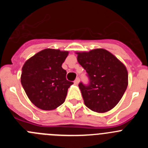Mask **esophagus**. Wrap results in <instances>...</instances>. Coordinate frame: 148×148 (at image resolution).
<instances>
[{"instance_id": "obj_1", "label": "esophagus", "mask_w": 148, "mask_h": 148, "mask_svg": "<svg viewBox=\"0 0 148 148\" xmlns=\"http://www.w3.org/2000/svg\"><path fill=\"white\" fill-rule=\"evenodd\" d=\"M79 82H80V78H76V79L74 81V84H78L79 83Z\"/></svg>"}]
</instances>
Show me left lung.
Returning <instances> with one entry per match:
<instances>
[{
	"mask_svg": "<svg viewBox=\"0 0 148 148\" xmlns=\"http://www.w3.org/2000/svg\"><path fill=\"white\" fill-rule=\"evenodd\" d=\"M79 64L86 70L89 83L80 82L84 104L97 113L113 109L121 100L127 87L125 66L112 53L104 49L77 53Z\"/></svg>",
	"mask_w": 148,
	"mask_h": 148,
	"instance_id": "1",
	"label": "left lung"
}]
</instances>
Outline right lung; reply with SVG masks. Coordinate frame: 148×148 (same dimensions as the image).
I'll return each instance as SVG.
<instances>
[{
    "instance_id": "1",
    "label": "right lung",
    "mask_w": 148,
    "mask_h": 148,
    "mask_svg": "<svg viewBox=\"0 0 148 148\" xmlns=\"http://www.w3.org/2000/svg\"><path fill=\"white\" fill-rule=\"evenodd\" d=\"M67 56V51L45 49L23 64L21 84L37 108L51 110L64 102L68 88L73 84L66 80V71L61 66Z\"/></svg>"
}]
</instances>
